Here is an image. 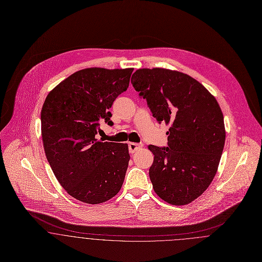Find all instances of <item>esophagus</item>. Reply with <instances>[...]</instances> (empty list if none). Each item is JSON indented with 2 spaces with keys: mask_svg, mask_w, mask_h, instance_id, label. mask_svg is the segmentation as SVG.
<instances>
[{
  "mask_svg": "<svg viewBox=\"0 0 262 262\" xmlns=\"http://www.w3.org/2000/svg\"><path fill=\"white\" fill-rule=\"evenodd\" d=\"M143 147L142 144H136V143H129L128 144V148H129V152L130 154H134L136 152L137 150H139L140 148Z\"/></svg>",
  "mask_w": 262,
  "mask_h": 262,
  "instance_id": "1",
  "label": "esophagus"
}]
</instances>
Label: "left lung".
Segmentation results:
<instances>
[{
    "mask_svg": "<svg viewBox=\"0 0 262 262\" xmlns=\"http://www.w3.org/2000/svg\"><path fill=\"white\" fill-rule=\"evenodd\" d=\"M132 84L146 99L152 117L171 124L168 146L154 154L149 179L157 195L186 205L210 186L225 144L224 117L216 98L193 77L165 68L138 69Z\"/></svg>",
    "mask_w": 262,
    "mask_h": 262,
    "instance_id": "left-lung-1",
    "label": "left lung"
}]
</instances>
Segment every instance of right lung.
Wrapping results in <instances>:
<instances>
[{"mask_svg":"<svg viewBox=\"0 0 262 262\" xmlns=\"http://www.w3.org/2000/svg\"><path fill=\"white\" fill-rule=\"evenodd\" d=\"M133 68L79 70L47 95L41 133L48 163L60 185L73 198L100 204L119 192L128 166L127 144L103 142L99 121L111 120L117 96L125 91Z\"/></svg>","mask_w":262,"mask_h":262,"instance_id":"1","label":"right lung"}]
</instances>
